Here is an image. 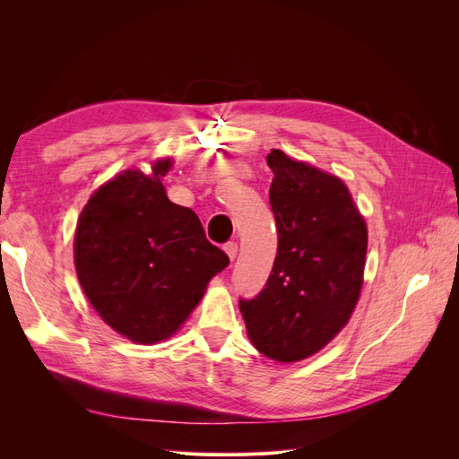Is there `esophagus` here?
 <instances>
[{
    "label": "esophagus",
    "instance_id": "34e87169",
    "mask_svg": "<svg viewBox=\"0 0 459 459\" xmlns=\"http://www.w3.org/2000/svg\"><path fill=\"white\" fill-rule=\"evenodd\" d=\"M224 251H226V255L230 256V260L233 262L235 260V256H238V243H226L224 245Z\"/></svg>",
    "mask_w": 459,
    "mask_h": 459
}]
</instances>
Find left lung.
<instances>
[{
  "instance_id": "8db88e82",
  "label": "left lung",
  "mask_w": 459,
  "mask_h": 459,
  "mask_svg": "<svg viewBox=\"0 0 459 459\" xmlns=\"http://www.w3.org/2000/svg\"><path fill=\"white\" fill-rule=\"evenodd\" d=\"M277 255L266 285L239 300L247 335L275 362L322 351L351 319L364 283L368 228L342 179L268 152Z\"/></svg>"
}]
</instances>
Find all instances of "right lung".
<instances>
[{
  "label": "right lung",
  "mask_w": 459,
  "mask_h": 459,
  "mask_svg": "<svg viewBox=\"0 0 459 459\" xmlns=\"http://www.w3.org/2000/svg\"><path fill=\"white\" fill-rule=\"evenodd\" d=\"M152 172L124 170L97 189L74 235L78 281L91 307L120 335L152 344L179 329L230 258L206 239L197 214L166 197Z\"/></svg>",
  "instance_id": "1"
}]
</instances>
